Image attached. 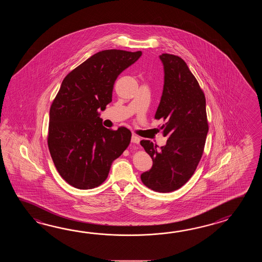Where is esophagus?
<instances>
[{"label":"esophagus","instance_id":"esophagus-1","mask_svg":"<svg viewBox=\"0 0 262 262\" xmlns=\"http://www.w3.org/2000/svg\"><path fill=\"white\" fill-rule=\"evenodd\" d=\"M139 141H140V139H139L138 136L132 135V137H131V142L132 143H134V144H139Z\"/></svg>","mask_w":262,"mask_h":262}]
</instances>
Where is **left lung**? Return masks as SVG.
<instances>
[{"mask_svg":"<svg viewBox=\"0 0 262 262\" xmlns=\"http://www.w3.org/2000/svg\"><path fill=\"white\" fill-rule=\"evenodd\" d=\"M164 67V87L156 119L167 143L159 148L150 140L140 144L152 159V167L140 175L150 189L168 193L182 187L201 160L209 131L206 100L186 62L178 56H159Z\"/></svg>","mask_w":262,"mask_h":262,"instance_id":"obj_1","label":"left lung"}]
</instances>
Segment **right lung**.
Segmentation results:
<instances>
[{
  "label": "right lung",
  "instance_id": "add662e5",
  "mask_svg": "<svg viewBox=\"0 0 262 262\" xmlns=\"http://www.w3.org/2000/svg\"><path fill=\"white\" fill-rule=\"evenodd\" d=\"M141 55V51L102 50L61 82L50 106L48 145L61 178L78 189L100 185L112 162L128 147L130 130L106 128L98 111L112 102L118 76Z\"/></svg>",
  "mask_w": 262,
  "mask_h": 262
}]
</instances>
